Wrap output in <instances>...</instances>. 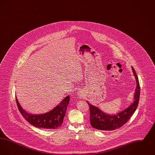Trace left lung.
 <instances>
[{
  "mask_svg": "<svg viewBox=\"0 0 155 155\" xmlns=\"http://www.w3.org/2000/svg\"><path fill=\"white\" fill-rule=\"evenodd\" d=\"M137 87L134 96V101L128 107L114 114L104 113L96 106L88 103L90 109V123L93 128L103 131H112L121 127L129 120L136 110L138 105L140 96V86L138 76L132 67Z\"/></svg>",
  "mask_w": 155,
  "mask_h": 155,
  "instance_id": "1",
  "label": "left lung"
}]
</instances>
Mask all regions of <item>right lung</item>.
Listing matches in <instances>:
<instances>
[{
    "instance_id": "1",
    "label": "right lung",
    "mask_w": 155,
    "mask_h": 155,
    "mask_svg": "<svg viewBox=\"0 0 155 155\" xmlns=\"http://www.w3.org/2000/svg\"><path fill=\"white\" fill-rule=\"evenodd\" d=\"M15 99L18 110L30 124L39 128L53 130L57 129L63 124L70 102V96L68 95L51 110L44 114H32L25 110L18 102L17 97Z\"/></svg>"
}]
</instances>
